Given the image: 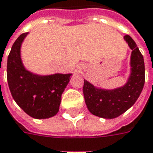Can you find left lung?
Segmentation results:
<instances>
[{
    "instance_id": "obj_1",
    "label": "left lung",
    "mask_w": 153,
    "mask_h": 153,
    "mask_svg": "<svg viewBox=\"0 0 153 153\" xmlns=\"http://www.w3.org/2000/svg\"><path fill=\"white\" fill-rule=\"evenodd\" d=\"M131 54V74L125 85L113 90L95 88L84 80L82 92L86 105L93 115L103 118H115L130 108L137 100L145 83V64L143 55L136 43L128 35L124 36Z\"/></svg>"
}]
</instances>
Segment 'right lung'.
I'll return each instance as SVG.
<instances>
[{
    "mask_svg": "<svg viewBox=\"0 0 153 153\" xmlns=\"http://www.w3.org/2000/svg\"><path fill=\"white\" fill-rule=\"evenodd\" d=\"M28 32L20 35L12 47L7 77L12 96L25 113L36 119L53 117L59 111L61 94L71 74L41 76L26 71L20 59V47Z\"/></svg>",
    "mask_w": 153,
    "mask_h": 153,
    "instance_id": "obj_1",
    "label": "right lung"
}]
</instances>
